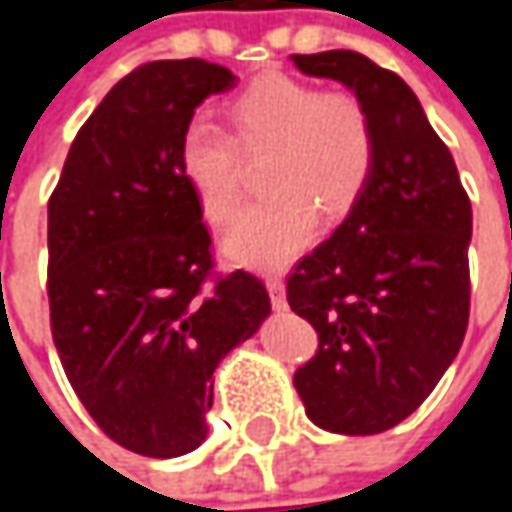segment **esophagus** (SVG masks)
<instances>
[{"mask_svg": "<svg viewBox=\"0 0 512 512\" xmlns=\"http://www.w3.org/2000/svg\"><path fill=\"white\" fill-rule=\"evenodd\" d=\"M266 289H269V298H272V307H275V310H286L284 281H281V278H266Z\"/></svg>", "mask_w": 512, "mask_h": 512, "instance_id": "esophagus-1", "label": "esophagus"}]
</instances>
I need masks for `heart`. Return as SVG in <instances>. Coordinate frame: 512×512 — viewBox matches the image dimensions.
<instances>
[{
	"instance_id": "heart-1",
	"label": "heart",
	"mask_w": 512,
	"mask_h": 512,
	"mask_svg": "<svg viewBox=\"0 0 512 512\" xmlns=\"http://www.w3.org/2000/svg\"><path fill=\"white\" fill-rule=\"evenodd\" d=\"M226 130L191 121L179 141V170L202 217L223 226L243 194V159L263 156L269 191L228 228L223 252L234 263L272 272L298 257L316 234V214L339 220L365 194L376 165L368 106L350 92H321L289 75L252 80L228 104Z\"/></svg>"
}]
</instances>
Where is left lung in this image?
Here are the masks:
<instances>
[{"label":"left lung","mask_w":512,"mask_h":512,"mask_svg":"<svg viewBox=\"0 0 512 512\" xmlns=\"http://www.w3.org/2000/svg\"><path fill=\"white\" fill-rule=\"evenodd\" d=\"M292 63L345 83L376 133L365 194L286 278L292 313L318 333L316 356L292 382L316 426L379 435L417 411L461 350L472 205L403 77L345 48Z\"/></svg>","instance_id":"left-lung-1"}]
</instances>
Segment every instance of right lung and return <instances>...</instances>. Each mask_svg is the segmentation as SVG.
I'll use <instances>...</instances> for the list:
<instances>
[{"mask_svg":"<svg viewBox=\"0 0 512 512\" xmlns=\"http://www.w3.org/2000/svg\"><path fill=\"white\" fill-rule=\"evenodd\" d=\"M237 77L208 60H153L86 118L48 199L51 336L80 403L147 458L196 449L220 359L255 336L269 292L214 275L211 234L179 170V141Z\"/></svg>","mask_w":512,"mask_h":512,"instance_id":"obj_1","label":"right lung"}]
</instances>
